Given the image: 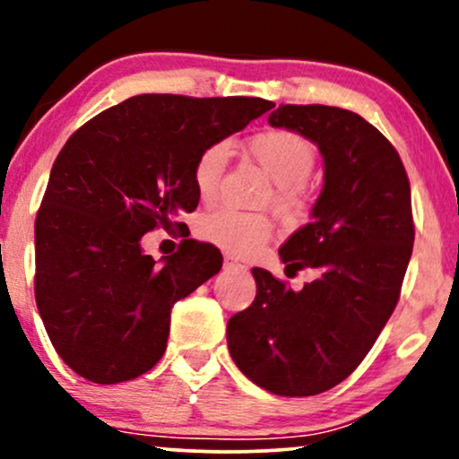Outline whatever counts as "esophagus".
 I'll use <instances>...</instances> for the list:
<instances>
[{
	"label": "esophagus",
	"instance_id": "1",
	"mask_svg": "<svg viewBox=\"0 0 459 459\" xmlns=\"http://www.w3.org/2000/svg\"><path fill=\"white\" fill-rule=\"evenodd\" d=\"M224 270H246V265H244V263L237 261L235 256L226 255L224 256Z\"/></svg>",
	"mask_w": 459,
	"mask_h": 459
}]
</instances>
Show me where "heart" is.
Here are the masks:
<instances>
[{"mask_svg": "<svg viewBox=\"0 0 459 459\" xmlns=\"http://www.w3.org/2000/svg\"><path fill=\"white\" fill-rule=\"evenodd\" d=\"M247 152L273 181V187L265 194L263 204H270L284 220L298 218L307 209V181L317 161L313 142L298 131L270 129L247 140ZM229 160V142H213L198 152L192 168V181L203 203H212L218 196ZM196 230L200 239L207 244L233 255H247L267 241V237L272 235V224L263 213L215 209L198 220Z\"/></svg>", "mask_w": 459, "mask_h": 459, "instance_id": "1", "label": "heart"}]
</instances>
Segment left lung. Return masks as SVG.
Returning a JSON list of instances; mask_svg holds the SVG:
<instances>
[{"label":"left lung","instance_id":"left-lung-1","mask_svg":"<svg viewBox=\"0 0 459 459\" xmlns=\"http://www.w3.org/2000/svg\"><path fill=\"white\" fill-rule=\"evenodd\" d=\"M272 127L319 146L325 183L313 220L284 241L287 276L317 272L302 291L255 267L256 298L226 328L235 365L256 386L310 397L365 360L399 302L414 244L410 181L399 152L350 109L278 105Z\"/></svg>","mask_w":459,"mask_h":459}]
</instances>
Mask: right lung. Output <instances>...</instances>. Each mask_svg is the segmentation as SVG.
Listing matches in <instances>:
<instances>
[{
  "label": "right lung",
  "instance_id": "obj_1",
  "mask_svg": "<svg viewBox=\"0 0 459 459\" xmlns=\"http://www.w3.org/2000/svg\"><path fill=\"white\" fill-rule=\"evenodd\" d=\"M256 97L138 94L82 125L56 157L36 213L34 296L57 356L94 384L160 362L170 310L220 272L218 247L183 239L161 265L142 235L198 207L192 168L207 144L270 112Z\"/></svg>",
  "mask_w": 459,
  "mask_h": 459
}]
</instances>
